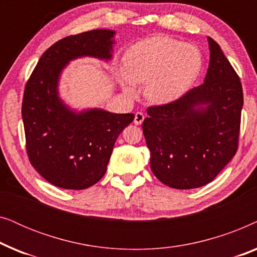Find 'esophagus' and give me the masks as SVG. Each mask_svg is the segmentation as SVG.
I'll list each match as a JSON object with an SVG mask.
<instances>
[{
  "label": "esophagus",
  "mask_w": 257,
  "mask_h": 257,
  "mask_svg": "<svg viewBox=\"0 0 257 257\" xmlns=\"http://www.w3.org/2000/svg\"><path fill=\"white\" fill-rule=\"evenodd\" d=\"M144 119H145V115H144L143 112H137L135 114V120H133V122L136 125H140L144 121Z\"/></svg>",
  "instance_id": "34e87169"
}]
</instances>
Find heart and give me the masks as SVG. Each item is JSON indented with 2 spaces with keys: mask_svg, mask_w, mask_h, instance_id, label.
I'll return each mask as SVG.
<instances>
[{
  "mask_svg": "<svg viewBox=\"0 0 257 257\" xmlns=\"http://www.w3.org/2000/svg\"><path fill=\"white\" fill-rule=\"evenodd\" d=\"M201 66V52L194 45L163 36L147 38L126 52L122 85L126 93L135 94V84L146 83L151 103L168 104L187 92Z\"/></svg>",
  "mask_w": 257,
  "mask_h": 257,
  "instance_id": "obj_1",
  "label": "heart"
}]
</instances>
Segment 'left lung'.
Returning a JSON list of instances; mask_svg holds the SVG:
<instances>
[{
  "label": "left lung",
  "instance_id": "1",
  "mask_svg": "<svg viewBox=\"0 0 257 257\" xmlns=\"http://www.w3.org/2000/svg\"><path fill=\"white\" fill-rule=\"evenodd\" d=\"M208 43L205 83L172 103L149 106L143 122L151 170L172 188L209 184L238 149L242 84L219 44L210 37Z\"/></svg>",
  "mask_w": 257,
  "mask_h": 257
}]
</instances>
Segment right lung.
Here are the masks:
<instances>
[{
    "instance_id": "right-lung-1",
    "label": "right lung",
    "mask_w": 257,
    "mask_h": 257,
    "mask_svg": "<svg viewBox=\"0 0 257 257\" xmlns=\"http://www.w3.org/2000/svg\"><path fill=\"white\" fill-rule=\"evenodd\" d=\"M114 31L70 35L41 56L26 84L22 118L30 164L45 180L64 189H85L106 172L114 143L133 113L90 110L76 114L57 96L66 63L80 56L110 59Z\"/></svg>"
}]
</instances>
